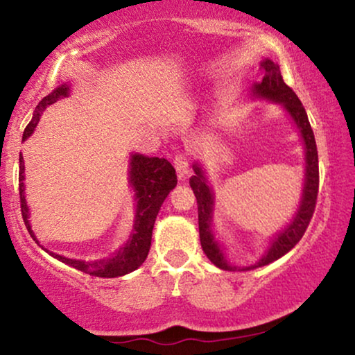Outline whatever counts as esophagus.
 <instances>
[{"label": "esophagus", "mask_w": 355, "mask_h": 355, "mask_svg": "<svg viewBox=\"0 0 355 355\" xmlns=\"http://www.w3.org/2000/svg\"><path fill=\"white\" fill-rule=\"evenodd\" d=\"M189 155L184 153V152H179L176 153V157H174V168H176L178 171V176L181 179H186L189 176Z\"/></svg>", "instance_id": "esophagus-1"}]
</instances>
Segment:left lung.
Masks as SVG:
<instances>
[{"label": "left lung", "mask_w": 355, "mask_h": 355, "mask_svg": "<svg viewBox=\"0 0 355 355\" xmlns=\"http://www.w3.org/2000/svg\"><path fill=\"white\" fill-rule=\"evenodd\" d=\"M261 79L260 84L254 85V95L263 96V98L278 101L288 110V113L293 116L295 125H297L300 135L305 144V163H307V173H305V184H304V193H302V202L297 213H295L294 220L291 221V225L286 227L283 232H279L275 237L273 244L265 252V255L257 261L255 265L247 266L242 270H250V268H259V266H265L271 263V261L278 260L279 257L293 249L297 242L302 239L305 230L309 227V223L312 220L315 205H317V196H318V153H317V144H315V135L313 130L310 128L307 113L305 108L300 103L297 95L294 94V90L284 84L283 76H281L279 66L275 64L271 60L261 61L260 64ZM193 171L196 176L191 178V187L193 193H196L197 205H198V232H200V244L202 249L205 252V255L210 259L211 263H215L218 268L221 270H234L236 266H231L227 263L223 252L220 250V245L215 241V237L211 234V211H213V192L208 187L207 179L203 176L202 168L198 164H193Z\"/></svg>", "instance_id": "obj_1"}]
</instances>
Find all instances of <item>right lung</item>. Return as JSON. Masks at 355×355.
Returning <instances> with one entry per match:
<instances>
[{
  "label": "right lung",
  "instance_id": "add662e5",
  "mask_svg": "<svg viewBox=\"0 0 355 355\" xmlns=\"http://www.w3.org/2000/svg\"><path fill=\"white\" fill-rule=\"evenodd\" d=\"M67 94H69V87L61 85L58 87L51 95L45 96V98L37 105L32 121L27 124L26 130H24V140L33 132L38 121H40L42 111L45 110L48 105L55 103L58 98L67 96ZM130 184H132L135 191V198H137L134 231L132 234H130L128 244H125L113 259L82 261L66 259V257L56 255L53 254V252H50V255L62 261V263L82 271V273L98 276V278H116V276L128 275L135 268H139V266L145 261V259H147L150 245H152V231L155 220H157V215L159 211V207H162L164 198L168 197L169 191H173V189L176 187L178 176L173 164L169 163L168 159L158 157L148 158L144 157V155H132V158H130ZM19 196H21L22 220L26 223L27 231L31 232L33 241H37L31 230V223H28V208L26 203V197H24L22 155L19 157Z\"/></svg>",
  "mask_w": 355,
  "mask_h": 355
}]
</instances>
